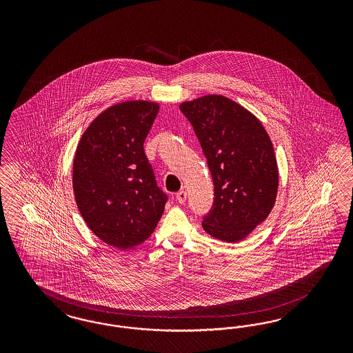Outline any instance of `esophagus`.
Returning <instances> with one entry per match:
<instances>
[{"instance_id": "esophagus-1", "label": "esophagus", "mask_w": 353, "mask_h": 353, "mask_svg": "<svg viewBox=\"0 0 353 353\" xmlns=\"http://www.w3.org/2000/svg\"><path fill=\"white\" fill-rule=\"evenodd\" d=\"M186 196H188V194H186L185 190H181V192H179L176 194V199H177L179 203H185V202H186Z\"/></svg>"}]
</instances>
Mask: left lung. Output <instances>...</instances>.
Segmentation results:
<instances>
[{
    "label": "left lung",
    "mask_w": 353,
    "mask_h": 353,
    "mask_svg": "<svg viewBox=\"0 0 353 353\" xmlns=\"http://www.w3.org/2000/svg\"><path fill=\"white\" fill-rule=\"evenodd\" d=\"M201 142L214 181L204 230L235 243L272 212L278 192L273 143L261 121L228 97L208 94L180 105Z\"/></svg>",
    "instance_id": "obj_1"
}]
</instances>
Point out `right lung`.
<instances>
[{
    "label": "right lung",
    "mask_w": 353,
    "mask_h": 353,
    "mask_svg": "<svg viewBox=\"0 0 353 353\" xmlns=\"http://www.w3.org/2000/svg\"><path fill=\"white\" fill-rule=\"evenodd\" d=\"M159 103L125 101L97 117L77 143L72 167L76 204L88 228L108 246L145 242L161 220L167 195L157 186L143 142Z\"/></svg>",
    "instance_id": "add662e5"
}]
</instances>
